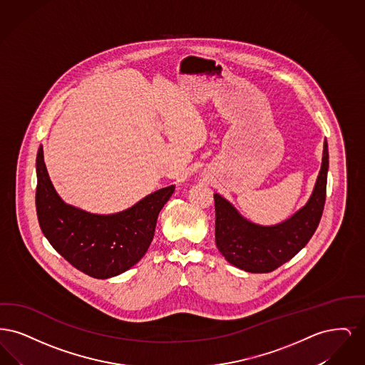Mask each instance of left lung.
Wrapping results in <instances>:
<instances>
[{
    "mask_svg": "<svg viewBox=\"0 0 365 365\" xmlns=\"http://www.w3.org/2000/svg\"><path fill=\"white\" fill-rule=\"evenodd\" d=\"M329 146L324 140L323 163L307 205L277 226L255 225L243 219L228 201L215 194L216 246L230 264L246 272L277 269L309 242L320 223L327 187Z\"/></svg>",
    "mask_w": 365,
    "mask_h": 365,
    "instance_id": "8db88e82",
    "label": "left lung"
}]
</instances>
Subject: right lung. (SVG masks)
<instances>
[{"instance_id": "right-lung-1", "label": "right lung", "mask_w": 365, "mask_h": 365, "mask_svg": "<svg viewBox=\"0 0 365 365\" xmlns=\"http://www.w3.org/2000/svg\"><path fill=\"white\" fill-rule=\"evenodd\" d=\"M174 186L155 191L116 215H93L63 202L43 163L36 155L35 205L43 235L53 247L88 277H116L135 265L153 240L157 217Z\"/></svg>"}]
</instances>
